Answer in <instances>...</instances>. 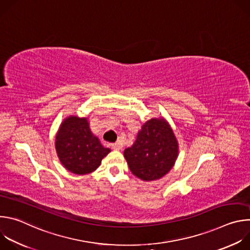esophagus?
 Returning <instances> with one entry per match:
<instances>
[{"label": "esophagus", "mask_w": 250, "mask_h": 250, "mask_svg": "<svg viewBox=\"0 0 250 250\" xmlns=\"http://www.w3.org/2000/svg\"><path fill=\"white\" fill-rule=\"evenodd\" d=\"M112 148L114 150H121L122 149V146L120 144H113L112 145Z\"/></svg>", "instance_id": "1"}]
</instances>
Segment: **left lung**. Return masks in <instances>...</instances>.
Masks as SVG:
<instances>
[{
    "label": "left lung",
    "mask_w": 250,
    "mask_h": 250,
    "mask_svg": "<svg viewBox=\"0 0 250 250\" xmlns=\"http://www.w3.org/2000/svg\"><path fill=\"white\" fill-rule=\"evenodd\" d=\"M124 155L134 176L145 181L157 180L173 167L178 142L164 119H151L142 125L133 146Z\"/></svg>",
    "instance_id": "left-lung-1"
}]
</instances>
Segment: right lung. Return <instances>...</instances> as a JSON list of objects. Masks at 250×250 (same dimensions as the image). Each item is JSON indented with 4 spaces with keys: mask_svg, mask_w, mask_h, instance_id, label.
I'll list each match as a JSON object with an SVG mask.
<instances>
[{
    "mask_svg": "<svg viewBox=\"0 0 250 250\" xmlns=\"http://www.w3.org/2000/svg\"><path fill=\"white\" fill-rule=\"evenodd\" d=\"M55 148L62 165L78 175L95 171L111 151L92 133L87 118L74 116L68 117L61 124L56 134Z\"/></svg>",
    "mask_w": 250,
    "mask_h": 250,
    "instance_id": "1",
    "label": "right lung"
}]
</instances>
